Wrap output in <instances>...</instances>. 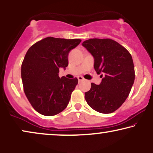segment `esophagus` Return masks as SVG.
<instances>
[{
  "label": "esophagus",
  "instance_id": "34e87169",
  "mask_svg": "<svg viewBox=\"0 0 153 153\" xmlns=\"http://www.w3.org/2000/svg\"><path fill=\"white\" fill-rule=\"evenodd\" d=\"M78 79L79 82H81V81L84 80V78H83V77H82V76H78Z\"/></svg>",
  "mask_w": 153,
  "mask_h": 153
}]
</instances>
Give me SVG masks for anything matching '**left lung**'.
<instances>
[{
	"label": "left lung",
	"mask_w": 153,
	"mask_h": 153,
	"mask_svg": "<svg viewBox=\"0 0 153 153\" xmlns=\"http://www.w3.org/2000/svg\"><path fill=\"white\" fill-rule=\"evenodd\" d=\"M82 45L92 54L95 71L102 78L100 85L91 83V89L85 93V100L99 113H113L125 102L134 84L135 71L131 54L110 38H91Z\"/></svg>",
	"instance_id": "left-lung-1"
}]
</instances>
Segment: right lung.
<instances>
[{"label": "right lung", "instance_id": "right-lung-1", "mask_svg": "<svg viewBox=\"0 0 153 153\" xmlns=\"http://www.w3.org/2000/svg\"><path fill=\"white\" fill-rule=\"evenodd\" d=\"M80 39L48 37L28 49L22 64L24 91L38 113L53 116L68 105L78 85L77 78H59V68L68 65V53L80 43Z\"/></svg>", "mask_w": 153, "mask_h": 153}]
</instances>
